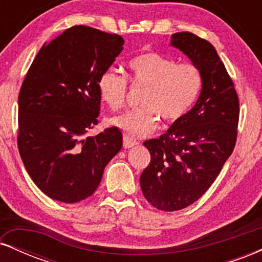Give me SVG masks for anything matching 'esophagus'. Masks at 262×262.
I'll return each mask as SVG.
<instances>
[{
    "label": "esophagus",
    "instance_id": "obj_1",
    "mask_svg": "<svg viewBox=\"0 0 262 262\" xmlns=\"http://www.w3.org/2000/svg\"><path fill=\"white\" fill-rule=\"evenodd\" d=\"M138 145V143L133 139H130V138L125 137L124 139H123V146H124V149H130L133 148V146Z\"/></svg>",
    "mask_w": 262,
    "mask_h": 262
}]
</instances>
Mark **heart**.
<instances>
[{
	"instance_id": "b5f03b06",
	"label": "heart",
	"mask_w": 262,
	"mask_h": 262,
	"mask_svg": "<svg viewBox=\"0 0 262 262\" xmlns=\"http://www.w3.org/2000/svg\"><path fill=\"white\" fill-rule=\"evenodd\" d=\"M130 80L144 87L141 106L111 119L127 137L139 139L151 134L159 127V117L167 124L181 121L196 102L202 87L200 71L192 64H177L164 54L146 50L128 62ZM101 100L111 110L123 107L127 95V80L113 70L102 73L97 81Z\"/></svg>"
}]
</instances>
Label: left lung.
<instances>
[{"mask_svg": "<svg viewBox=\"0 0 262 262\" xmlns=\"http://www.w3.org/2000/svg\"><path fill=\"white\" fill-rule=\"evenodd\" d=\"M171 47L198 69L202 89L181 121L144 143L151 160L140 176L141 191L166 212L186 208L210 187L233 152L239 122L236 91L214 47L188 32L172 34Z\"/></svg>", "mask_w": 262, "mask_h": 262, "instance_id": "obj_1", "label": "left lung"}]
</instances>
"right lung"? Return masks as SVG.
I'll list each match as a JSON object with an SVG mask.
<instances>
[{"instance_id":"1","label":"right lung","mask_w":262,"mask_h":262,"mask_svg":"<svg viewBox=\"0 0 262 262\" xmlns=\"http://www.w3.org/2000/svg\"><path fill=\"white\" fill-rule=\"evenodd\" d=\"M124 39L86 26L45 43L18 97V149L27 172L48 197L76 203L100 185L123 145L121 130L87 137L98 123L97 81L123 50Z\"/></svg>"}]
</instances>
